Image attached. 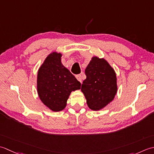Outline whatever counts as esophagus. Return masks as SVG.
Returning a JSON list of instances; mask_svg holds the SVG:
<instances>
[{
	"label": "esophagus",
	"instance_id": "1",
	"mask_svg": "<svg viewBox=\"0 0 154 154\" xmlns=\"http://www.w3.org/2000/svg\"><path fill=\"white\" fill-rule=\"evenodd\" d=\"M76 78H77V80L80 82V83H82V76L80 74H78V75H76Z\"/></svg>",
	"mask_w": 154,
	"mask_h": 154
}]
</instances>
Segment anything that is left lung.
<instances>
[{
    "label": "left lung",
    "mask_w": 154,
    "mask_h": 154,
    "mask_svg": "<svg viewBox=\"0 0 154 154\" xmlns=\"http://www.w3.org/2000/svg\"><path fill=\"white\" fill-rule=\"evenodd\" d=\"M85 74L86 78L82 85V92L90 109L100 110L110 103L116 94V74L106 60L98 56L91 59Z\"/></svg>",
    "instance_id": "8db88e82"
}]
</instances>
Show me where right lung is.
<instances>
[{"label": "right lung", "mask_w": 154, "mask_h": 154, "mask_svg": "<svg viewBox=\"0 0 154 154\" xmlns=\"http://www.w3.org/2000/svg\"><path fill=\"white\" fill-rule=\"evenodd\" d=\"M62 56L57 52L49 54L37 74L38 94L53 112L63 110L71 92L81 88L80 82L62 64Z\"/></svg>", "instance_id": "add662e5"}]
</instances>
